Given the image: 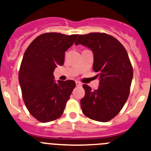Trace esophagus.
<instances>
[{
  "label": "esophagus",
  "instance_id": "1",
  "mask_svg": "<svg viewBox=\"0 0 151 151\" xmlns=\"http://www.w3.org/2000/svg\"><path fill=\"white\" fill-rule=\"evenodd\" d=\"M75 83H76V85H77V86H81V85H82L81 84V82H79V81H76Z\"/></svg>",
  "mask_w": 151,
  "mask_h": 151
}]
</instances>
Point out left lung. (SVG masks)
<instances>
[{
  "mask_svg": "<svg viewBox=\"0 0 151 151\" xmlns=\"http://www.w3.org/2000/svg\"><path fill=\"white\" fill-rule=\"evenodd\" d=\"M83 45L93 51V69L97 72V90L83 84L85 96L81 109L89 119L106 122L117 115L130 93L133 68L127 51L113 36L103 32L80 35L75 45Z\"/></svg>",
  "mask_w": 151,
  "mask_h": 151,
  "instance_id": "1",
  "label": "left lung"
}]
</instances>
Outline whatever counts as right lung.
Listing matches in <instances>:
<instances>
[{
	"label": "right lung",
	"instance_id": "add662e5",
	"mask_svg": "<svg viewBox=\"0 0 151 151\" xmlns=\"http://www.w3.org/2000/svg\"><path fill=\"white\" fill-rule=\"evenodd\" d=\"M78 35L43 33L27 48L19 71L22 96L29 113L41 122L60 118L75 87L74 81H54L53 72L65 62V54Z\"/></svg>",
	"mask_w": 151,
	"mask_h": 151
}]
</instances>
